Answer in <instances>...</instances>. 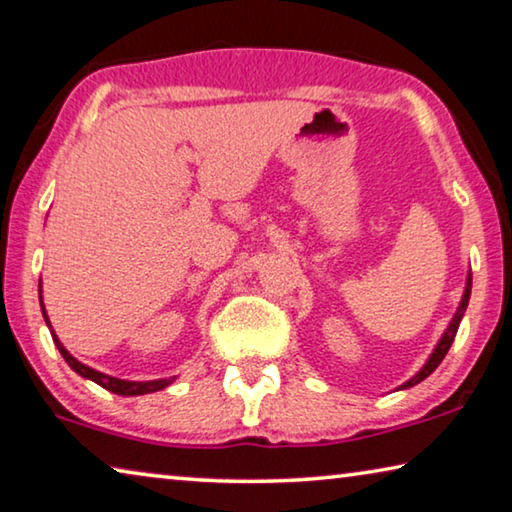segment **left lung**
<instances>
[{"instance_id":"obj_1","label":"left lung","mask_w":512,"mask_h":512,"mask_svg":"<svg viewBox=\"0 0 512 512\" xmlns=\"http://www.w3.org/2000/svg\"><path fill=\"white\" fill-rule=\"evenodd\" d=\"M469 296H471V273L467 276V285H464L462 301H460V305H457V310H455V315H453V319H451V324H448V329L444 331V335H441V340L437 342V347H434V352L430 354V358H427L423 368L418 370L416 375L411 377L409 381H404V384H402L400 388H411V386L421 384V381H423L425 377H430L432 372L439 368V363L444 361V356L448 354V349H451V345H453L457 329H460V322H462L464 312H467V305H469Z\"/></svg>"}]
</instances>
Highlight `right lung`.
I'll return each instance as SVG.
<instances>
[{
    "mask_svg": "<svg viewBox=\"0 0 512 512\" xmlns=\"http://www.w3.org/2000/svg\"><path fill=\"white\" fill-rule=\"evenodd\" d=\"M38 299H41L43 319H45V324H48V329H50V333H52V340H55L59 354L64 356V361H66L68 365H71V370L78 372L80 377L91 379V381H94V384L103 386L105 391H112V393H117V395H126V398H131V395H147V393L163 391L165 386H170L172 381H174V377H170V379H154V381H128V379H117V377L105 375V372H98V370H94V368H89V365H85V363H80L78 358H75L71 352H68V349H66L64 345H61L59 338L55 335V331H52L50 319H48V312H45V305H43L41 285H38Z\"/></svg>",
    "mask_w": 512,
    "mask_h": 512,
    "instance_id": "right-lung-1",
    "label": "right lung"
}]
</instances>
